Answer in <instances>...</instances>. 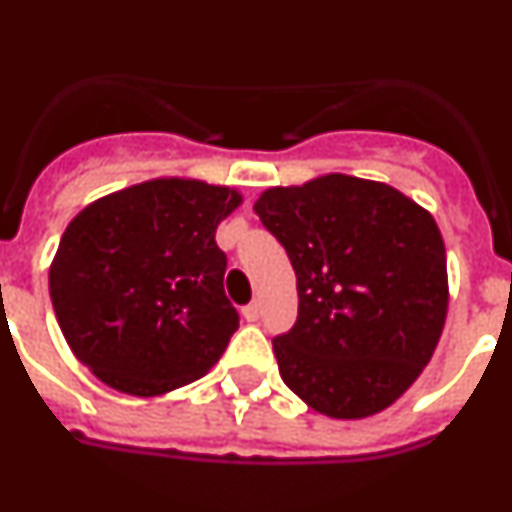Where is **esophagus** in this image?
<instances>
[{
	"label": "esophagus",
	"instance_id": "1",
	"mask_svg": "<svg viewBox=\"0 0 512 512\" xmlns=\"http://www.w3.org/2000/svg\"><path fill=\"white\" fill-rule=\"evenodd\" d=\"M242 315H245V321L255 323L257 318H260V303H250V305H245V308H242Z\"/></svg>",
	"mask_w": 512,
	"mask_h": 512
}]
</instances>
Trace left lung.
Returning a JSON list of instances; mask_svg holds the SVG:
<instances>
[{
    "label": "left lung",
    "instance_id": "left-lung-1",
    "mask_svg": "<svg viewBox=\"0 0 512 512\" xmlns=\"http://www.w3.org/2000/svg\"><path fill=\"white\" fill-rule=\"evenodd\" d=\"M255 212L298 278V321L272 338L290 391L333 419L391 407L447 318V255L427 209L381 181L328 174L262 191Z\"/></svg>",
    "mask_w": 512,
    "mask_h": 512
}]
</instances>
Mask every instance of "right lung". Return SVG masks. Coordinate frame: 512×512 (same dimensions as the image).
<instances>
[{"instance_id": "1", "label": "right lung", "mask_w": 512, "mask_h": 512, "mask_svg": "<svg viewBox=\"0 0 512 512\" xmlns=\"http://www.w3.org/2000/svg\"><path fill=\"white\" fill-rule=\"evenodd\" d=\"M240 204V191L197 179H151L88 204L50 265L52 308L80 364L131 396L202 379L240 328L214 240Z\"/></svg>"}]
</instances>
